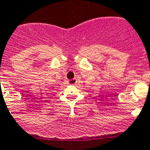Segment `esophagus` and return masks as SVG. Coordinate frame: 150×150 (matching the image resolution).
<instances>
[{"label": "esophagus", "mask_w": 150, "mask_h": 150, "mask_svg": "<svg viewBox=\"0 0 150 150\" xmlns=\"http://www.w3.org/2000/svg\"><path fill=\"white\" fill-rule=\"evenodd\" d=\"M69 83L71 85H74L75 83H76V79L73 78V79H71V80H69Z\"/></svg>", "instance_id": "obj_1"}]
</instances>
